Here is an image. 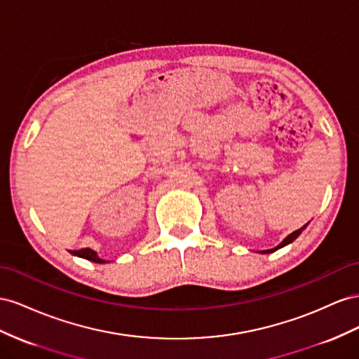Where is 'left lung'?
<instances>
[{
  "label": "left lung",
  "instance_id": "8db88e82",
  "mask_svg": "<svg viewBox=\"0 0 359 359\" xmlns=\"http://www.w3.org/2000/svg\"><path fill=\"white\" fill-rule=\"evenodd\" d=\"M306 225H309V222H306L305 225H304V227H301L299 230H296V231H293V233H290L289 234V236L287 238H285L280 245H276V247L275 248H272V250H264V251H260L262 254H269V252H273V251H276V250H280V248H283V247H285V245H289V243H292L296 238H298L299 236V234L302 233V230H305V227H306Z\"/></svg>",
  "mask_w": 359,
  "mask_h": 359
}]
</instances>
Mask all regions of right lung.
<instances>
[{
	"mask_svg": "<svg viewBox=\"0 0 359 359\" xmlns=\"http://www.w3.org/2000/svg\"><path fill=\"white\" fill-rule=\"evenodd\" d=\"M70 254H74V255H76V257H81V259H86V260H88V262H93V263H108L107 260L100 259L96 251L90 250V248L78 250V251H70Z\"/></svg>",
	"mask_w": 359,
	"mask_h": 359,
	"instance_id": "add662e5",
	"label": "right lung"
}]
</instances>
